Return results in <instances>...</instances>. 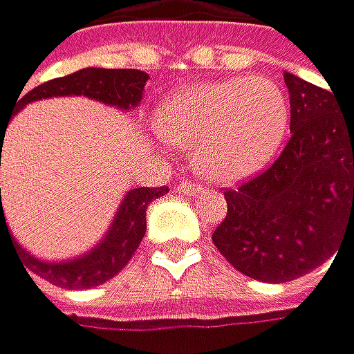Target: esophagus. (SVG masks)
Instances as JSON below:
<instances>
[{"label": "esophagus", "instance_id": "obj_1", "mask_svg": "<svg viewBox=\"0 0 354 354\" xmlns=\"http://www.w3.org/2000/svg\"><path fill=\"white\" fill-rule=\"evenodd\" d=\"M177 192L186 194V197H194V194L201 192V186L192 184V181H181V184H177Z\"/></svg>", "mask_w": 354, "mask_h": 354}]
</instances>
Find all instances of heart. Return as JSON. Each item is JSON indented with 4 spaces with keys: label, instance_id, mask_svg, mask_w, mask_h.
<instances>
[{
    "label": "heart",
    "instance_id": "1",
    "mask_svg": "<svg viewBox=\"0 0 354 354\" xmlns=\"http://www.w3.org/2000/svg\"><path fill=\"white\" fill-rule=\"evenodd\" d=\"M289 100L267 76L190 85L166 96L155 129L173 149H192L197 173L234 184L258 173L285 140Z\"/></svg>",
    "mask_w": 354,
    "mask_h": 354
}]
</instances>
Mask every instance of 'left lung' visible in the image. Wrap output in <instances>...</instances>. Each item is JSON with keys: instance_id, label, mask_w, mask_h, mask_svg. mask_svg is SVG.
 <instances>
[{"instance_id": "left-lung-1", "label": "left lung", "mask_w": 354, "mask_h": 354, "mask_svg": "<svg viewBox=\"0 0 354 354\" xmlns=\"http://www.w3.org/2000/svg\"><path fill=\"white\" fill-rule=\"evenodd\" d=\"M291 138L265 173L225 190L227 214L212 243L241 274L261 282L295 280L337 250L354 230V118L333 93L285 72Z\"/></svg>"}]
</instances>
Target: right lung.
<instances>
[{
	"label": "right lung",
	"mask_w": 354,
	"mask_h": 354,
	"mask_svg": "<svg viewBox=\"0 0 354 354\" xmlns=\"http://www.w3.org/2000/svg\"><path fill=\"white\" fill-rule=\"evenodd\" d=\"M147 80H149V74L140 72V69L85 67L69 76L48 80V83L28 91L26 96L17 102L15 113L35 100L56 98V96H85L91 100H98L102 104L115 106L120 111H129V109H136L142 102V93H144ZM8 122H0V147H3V136H6V129H8ZM166 192H168L166 186L129 190L124 194V199L120 201L118 212L111 221L109 230H106V234L102 236L100 243L93 245L89 252L72 258V261H41L35 254H30L21 243H17V239L8 232L6 216H3L0 188V241L1 234L6 232V236L10 239L12 248L17 250L21 265H26V269L41 276L43 280L52 282V285L63 287V289H91V287L102 285L106 280H111L118 271H122L127 267L131 256L140 248L144 232H147L149 203L164 197Z\"/></svg>",
	"instance_id": "right-lung-1"
}]
</instances>
